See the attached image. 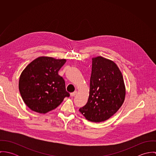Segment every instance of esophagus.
<instances>
[{
	"mask_svg": "<svg viewBox=\"0 0 156 156\" xmlns=\"http://www.w3.org/2000/svg\"><path fill=\"white\" fill-rule=\"evenodd\" d=\"M77 91L76 90V91H74V92H71V94H70V95L71 96V97H74L76 94H77Z\"/></svg>",
	"mask_w": 156,
	"mask_h": 156,
	"instance_id": "34e87169",
	"label": "esophagus"
}]
</instances>
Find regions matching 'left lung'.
Segmentation results:
<instances>
[{
    "label": "left lung",
    "mask_w": 156,
    "mask_h": 156,
    "mask_svg": "<svg viewBox=\"0 0 156 156\" xmlns=\"http://www.w3.org/2000/svg\"><path fill=\"white\" fill-rule=\"evenodd\" d=\"M89 98L79 111L87 119L100 122L109 119L122 105L126 87L122 74L111 60L92 58Z\"/></svg>",
    "instance_id": "1"
}]
</instances>
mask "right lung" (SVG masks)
Wrapping results in <instances>:
<instances>
[{
  "mask_svg": "<svg viewBox=\"0 0 156 156\" xmlns=\"http://www.w3.org/2000/svg\"><path fill=\"white\" fill-rule=\"evenodd\" d=\"M66 59L40 56L27 66L21 74L19 88L23 100L32 111L40 113L51 111L69 94L58 71Z\"/></svg>",
  "mask_w": 156,
  "mask_h": 156,
  "instance_id": "obj_1",
  "label": "right lung"
}]
</instances>
